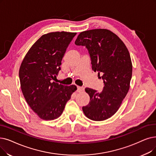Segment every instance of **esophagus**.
I'll use <instances>...</instances> for the list:
<instances>
[{
  "label": "esophagus",
  "mask_w": 156,
  "mask_h": 156,
  "mask_svg": "<svg viewBox=\"0 0 156 156\" xmlns=\"http://www.w3.org/2000/svg\"><path fill=\"white\" fill-rule=\"evenodd\" d=\"M83 90H84L83 87H79V86H77V90H76V91H77L78 92H82V91H83Z\"/></svg>",
  "instance_id": "1"
}]
</instances>
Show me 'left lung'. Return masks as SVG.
I'll return each instance as SVG.
<instances>
[{
  "instance_id": "1",
  "label": "left lung",
  "mask_w": 156,
  "mask_h": 156,
  "mask_svg": "<svg viewBox=\"0 0 156 156\" xmlns=\"http://www.w3.org/2000/svg\"><path fill=\"white\" fill-rule=\"evenodd\" d=\"M75 44L86 46L92 69L101 75L105 83L101 92L85 88L90 102L83 106V112L90 120H106L117 112L129 90L133 71L129 52L115 34L105 29L80 32Z\"/></svg>"
}]
</instances>
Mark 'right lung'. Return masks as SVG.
I'll return each mask as SVG.
<instances>
[{
  "label": "right lung",
  "mask_w": 156,
  "mask_h": 156,
  "mask_svg": "<svg viewBox=\"0 0 156 156\" xmlns=\"http://www.w3.org/2000/svg\"><path fill=\"white\" fill-rule=\"evenodd\" d=\"M76 32H52L43 34L31 46L19 69L20 86L31 109L44 120L59 117L76 85L53 82L62 57Z\"/></svg>",
  "instance_id": "obj_1"
}]
</instances>
